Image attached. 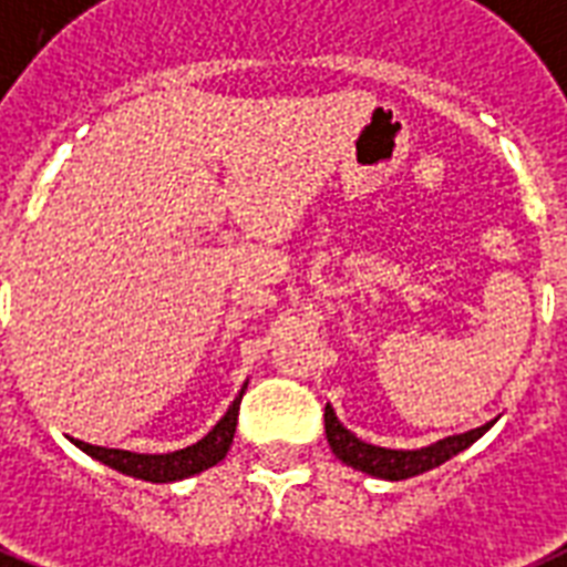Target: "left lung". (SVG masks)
<instances>
[{
  "label": "left lung",
  "mask_w": 567,
  "mask_h": 567,
  "mask_svg": "<svg viewBox=\"0 0 567 567\" xmlns=\"http://www.w3.org/2000/svg\"><path fill=\"white\" fill-rule=\"evenodd\" d=\"M488 429L491 423H485L480 429H473V432L452 434V437H443V441L423 446V450H384V446H372V443H363L361 437H354L337 420L333 408L324 405V434H328L333 455L343 464H349V467H354V471L370 473L375 480L390 482L411 480V476H420V473L432 471V467H441L443 462H450L452 455H458L473 441H480Z\"/></svg>",
  "instance_id": "obj_1"
}]
</instances>
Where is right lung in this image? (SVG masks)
Here are the masks:
<instances>
[{"instance_id":"obj_1","label":"right lung","mask_w":567,"mask_h":567,"mask_svg":"<svg viewBox=\"0 0 567 567\" xmlns=\"http://www.w3.org/2000/svg\"><path fill=\"white\" fill-rule=\"evenodd\" d=\"M245 388H248V384H245ZM243 393L234 399V405L227 408V414L213 425V432L206 434V437H200L197 443H192V446H186V450L165 452V455H142V452H130V450H105V446H91V443L85 441H73V443H76L82 452H87L91 458L103 462L105 467H112V471L117 473H126V476H135V480H144V482L186 480V476H195V473L213 467V464H218L224 455H227L230 443H234Z\"/></svg>"}]
</instances>
